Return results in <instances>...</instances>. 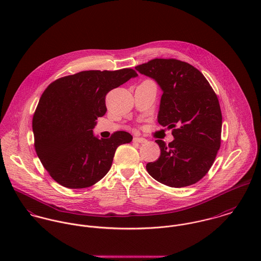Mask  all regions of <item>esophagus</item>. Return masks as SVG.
I'll list each match as a JSON object with an SVG mask.
<instances>
[{
  "mask_svg": "<svg viewBox=\"0 0 261 261\" xmlns=\"http://www.w3.org/2000/svg\"><path fill=\"white\" fill-rule=\"evenodd\" d=\"M134 142H136V143H140V144H144V143H147L148 141H147L145 138L135 137V138H134Z\"/></svg>",
  "mask_w": 261,
  "mask_h": 261,
  "instance_id": "obj_1",
  "label": "esophagus"
}]
</instances>
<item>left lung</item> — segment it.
<instances>
[{"label":"left lung","instance_id":"obj_1","mask_svg":"<svg viewBox=\"0 0 261 261\" xmlns=\"http://www.w3.org/2000/svg\"><path fill=\"white\" fill-rule=\"evenodd\" d=\"M163 91L158 121L173 128L174 141L156 140L160 158L148 163L149 175L173 188L200 181L213 165L221 144L222 114L218 98L197 68L176 59H153L136 67Z\"/></svg>","mask_w":261,"mask_h":261}]
</instances>
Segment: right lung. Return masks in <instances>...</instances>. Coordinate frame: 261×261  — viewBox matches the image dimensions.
I'll use <instances>...</instances> for the list:
<instances>
[{"mask_svg": "<svg viewBox=\"0 0 261 261\" xmlns=\"http://www.w3.org/2000/svg\"><path fill=\"white\" fill-rule=\"evenodd\" d=\"M137 76L129 68L81 71L45 89L32 122L35 149L58 184L70 189L94 185L110 171L117 147L132 142L126 132L99 139L93 128L107 112L108 92Z\"/></svg>", "mask_w": 261, "mask_h": 261, "instance_id": "add662e5", "label": "right lung"}]
</instances>
